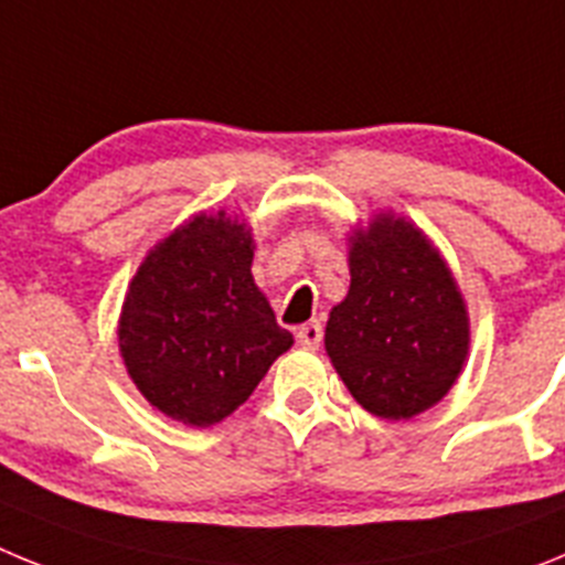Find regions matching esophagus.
<instances>
[{
  "instance_id": "obj_1",
  "label": "esophagus",
  "mask_w": 565,
  "mask_h": 565,
  "mask_svg": "<svg viewBox=\"0 0 565 565\" xmlns=\"http://www.w3.org/2000/svg\"><path fill=\"white\" fill-rule=\"evenodd\" d=\"M297 342L308 351H317L319 342H322V326L319 322H308V326L297 328Z\"/></svg>"
}]
</instances>
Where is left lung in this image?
I'll return each instance as SVG.
<instances>
[{"mask_svg":"<svg viewBox=\"0 0 565 565\" xmlns=\"http://www.w3.org/2000/svg\"><path fill=\"white\" fill-rule=\"evenodd\" d=\"M351 288L331 308L326 351L364 411L407 422L452 391L469 353V313L447 259L402 214L348 234Z\"/></svg>","mask_w":565,"mask_h":565,"instance_id":"8db88e82","label":"left lung"}]
</instances>
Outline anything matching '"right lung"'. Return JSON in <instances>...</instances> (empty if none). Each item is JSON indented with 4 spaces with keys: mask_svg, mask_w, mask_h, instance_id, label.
I'll return each mask as SVG.
<instances>
[{
    "mask_svg": "<svg viewBox=\"0 0 565 565\" xmlns=\"http://www.w3.org/2000/svg\"><path fill=\"white\" fill-rule=\"evenodd\" d=\"M237 214L198 212L141 259L118 317V351L141 396L172 422L232 416L294 344L252 274Z\"/></svg>",
    "mask_w": 565,
    "mask_h": 565,
    "instance_id": "right-lung-1",
    "label": "right lung"
}]
</instances>
